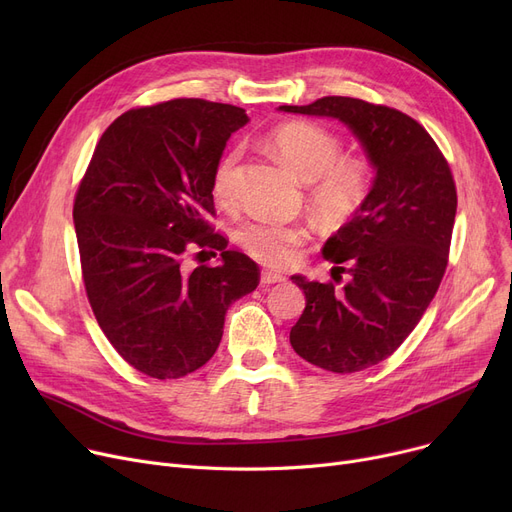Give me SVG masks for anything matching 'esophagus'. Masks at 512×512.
I'll return each instance as SVG.
<instances>
[{"label":"esophagus","instance_id":"esophagus-1","mask_svg":"<svg viewBox=\"0 0 512 512\" xmlns=\"http://www.w3.org/2000/svg\"><path fill=\"white\" fill-rule=\"evenodd\" d=\"M284 282V276L278 272H270V270H263L261 272V284H278Z\"/></svg>","mask_w":512,"mask_h":512}]
</instances>
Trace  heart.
<instances>
[{"label": "heart", "instance_id": "1", "mask_svg": "<svg viewBox=\"0 0 512 512\" xmlns=\"http://www.w3.org/2000/svg\"><path fill=\"white\" fill-rule=\"evenodd\" d=\"M272 147L294 176L309 184V203L321 220L344 222L363 205L371 170L361 157H340L342 143L328 128L311 122L284 124L272 132ZM240 149H228L213 168L211 188L220 203L230 205L236 195ZM309 238L301 224L251 222L238 232V242L265 265L292 263Z\"/></svg>", "mask_w": 512, "mask_h": 512}]
</instances>
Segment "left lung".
<instances>
[{"mask_svg": "<svg viewBox=\"0 0 512 512\" xmlns=\"http://www.w3.org/2000/svg\"><path fill=\"white\" fill-rule=\"evenodd\" d=\"M278 110L342 122L375 172L363 205L321 249L336 263L332 278L348 274L346 284L290 278L307 301L290 344L334 373L378 365L415 330L446 272L456 215L450 168L427 130L392 107L321 97Z\"/></svg>", "mask_w": 512, "mask_h": 512, "instance_id": "1", "label": "left lung"}]
</instances>
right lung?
<instances>
[{
	"instance_id": "obj_1",
	"label": "right lung",
	"mask_w": 512,
	"mask_h": 512,
	"mask_svg": "<svg viewBox=\"0 0 512 512\" xmlns=\"http://www.w3.org/2000/svg\"><path fill=\"white\" fill-rule=\"evenodd\" d=\"M242 107L172 99L116 118L95 147L74 199L87 297L120 357L176 380L218 351L230 305L259 284V267L205 222L213 168ZM221 251L218 266L185 270L188 252Z\"/></svg>"
}]
</instances>
